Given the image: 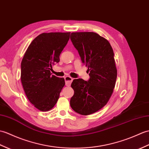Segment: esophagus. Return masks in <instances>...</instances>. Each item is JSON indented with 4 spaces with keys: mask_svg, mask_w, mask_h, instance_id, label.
I'll use <instances>...</instances> for the list:
<instances>
[{
    "mask_svg": "<svg viewBox=\"0 0 149 149\" xmlns=\"http://www.w3.org/2000/svg\"><path fill=\"white\" fill-rule=\"evenodd\" d=\"M65 84H66V86H69L73 81V78H72L70 77H69V76H66V77H65Z\"/></svg>",
    "mask_w": 149,
    "mask_h": 149,
    "instance_id": "obj_1",
    "label": "esophagus"
}]
</instances>
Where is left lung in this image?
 <instances>
[{"mask_svg":"<svg viewBox=\"0 0 149 149\" xmlns=\"http://www.w3.org/2000/svg\"><path fill=\"white\" fill-rule=\"evenodd\" d=\"M70 39L90 78L74 79L70 103L75 112L87 116L103 108L112 94L117 74L114 54L109 41L96 33L73 32Z\"/></svg>","mask_w":149,"mask_h":149,"instance_id":"8db88e82","label":"left lung"}]
</instances>
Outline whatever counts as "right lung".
<instances>
[{
  "instance_id": "right-lung-1",
  "label": "right lung",
  "mask_w": 149,
  "mask_h": 149,
  "mask_svg": "<svg viewBox=\"0 0 149 149\" xmlns=\"http://www.w3.org/2000/svg\"><path fill=\"white\" fill-rule=\"evenodd\" d=\"M70 32L42 33L29 45L21 63V81L27 98L40 111L56 105L65 84L64 78L51 75L52 66L70 39Z\"/></svg>"
}]
</instances>
